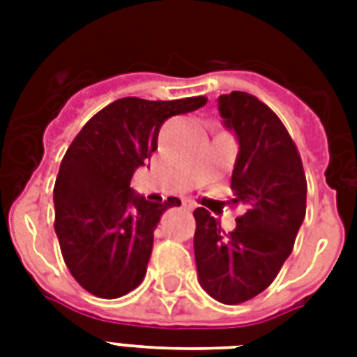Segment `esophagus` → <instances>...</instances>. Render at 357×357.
I'll return each mask as SVG.
<instances>
[{
	"instance_id": "1",
	"label": "esophagus",
	"mask_w": 357,
	"mask_h": 357,
	"mask_svg": "<svg viewBox=\"0 0 357 357\" xmlns=\"http://www.w3.org/2000/svg\"><path fill=\"white\" fill-rule=\"evenodd\" d=\"M183 206L187 209H196V202L195 200H183Z\"/></svg>"
}]
</instances>
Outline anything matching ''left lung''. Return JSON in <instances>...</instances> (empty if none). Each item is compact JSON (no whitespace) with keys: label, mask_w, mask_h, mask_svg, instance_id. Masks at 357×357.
I'll return each instance as SVG.
<instances>
[{"label":"left lung","mask_w":357,"mask_h":357,"mask_svg":"<svg viewBox=\"0 0 357 357\" xmlns=\"http://www.w3.org/2000/svg\"><path fill=\"white\" fill-rule=\"evenodd\" d=\"M217 102L238 144L231 202L244 213L234 231L224 234L217 218L198 207L195 259L202 289L234 305L263 293L291 255L305 217L307 183L293 139L265 103L238 91Z\"/></svg>","instance_id":"left-lung-1"}]
</instances>
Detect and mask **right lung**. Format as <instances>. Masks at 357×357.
<instances>
[{
	"label": "right lung",
	"mask_w": 357,
	"mask_h": 357,
	"mask_svg": "<svg viewBox=\"0 0 357 357\" xmlns=\"http://www.w3.org/2000/svg\"><path fill=\"white\" fill-rule=\"evenodd\" d=\"M206 102L122 98L94 114L66 150L53 189L55 234L70 274L89 293L119 298L144 280L157 224L181 200H146L131 178L157 150L162 123Z\"/></svg>",
	"instance_id": "add662e5"
}]
</instances>
